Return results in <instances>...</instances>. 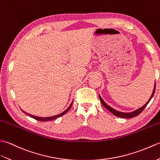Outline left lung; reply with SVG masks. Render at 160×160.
Listing matches in <instances>:
<instances>
[{
	"label": "left lung",
	"mask_w": 160,
	"mask_h": 160,
	"mask_svg": "<svg viewBox=\"0 0 160 160\" xmlns=\"http://www.w3.org/2000/svg\"><path fill=\"white\" fill-rule=\"evenodd\" d=\"M155 86H154V88H153V91H152V93L151 96L150 98L148 99V101L145 103L143 106H142L141 108H140L139 109H137L136 110H135L133 112H120L118 111V110H116L115 109L112 108V107H110L109 105H108L106 102L103 101V99H102L101 97V95L99 94L98 97H99V99H100V101L101 102L102 105L104 106V107L107 109L110 112H112L113 115H115L118 117H120V118H133V117H136L138 115H139L140 113L143 111L144 109L147 107V105H148V102H150V101L151 100V98L153 97V95L155 94Z\"/></svg>",
	"instance_id": "obj_1"
}]
</instances>
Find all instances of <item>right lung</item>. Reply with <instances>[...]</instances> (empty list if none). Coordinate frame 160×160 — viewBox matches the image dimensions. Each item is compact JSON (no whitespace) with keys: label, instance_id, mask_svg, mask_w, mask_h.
I'll return each mask as SVG.
<instances>
[{"label":"right lung","instance_id":"obj_1","mask_svg":"<svg viewBox=\"0 0 160 160\" xmlns=\"http://www.w3.org/2000/svg\"><path fill=\"white\" fill-rule=\"evenodd\" d=\"M72 102H73V101H72V102H71V103H70L69 107H68V108H67V109L65 110V111H63V112L59 113V114H58V115L52 116H48V117H40V116H36L30 114V113L23 111V110H22V109H21V110H22V111L24 113H26L27 115H28L29 116L31 117V118H34V119H35V120H40V121H45V122H46V121H48V120H54V119H55V118H59V117H61V116H62L63 115H64L65 113H66L67 112H68V110L70 109V108L72 107Z\"/></svg>","mask_w":160,"mask_h":160}]
</instances>
